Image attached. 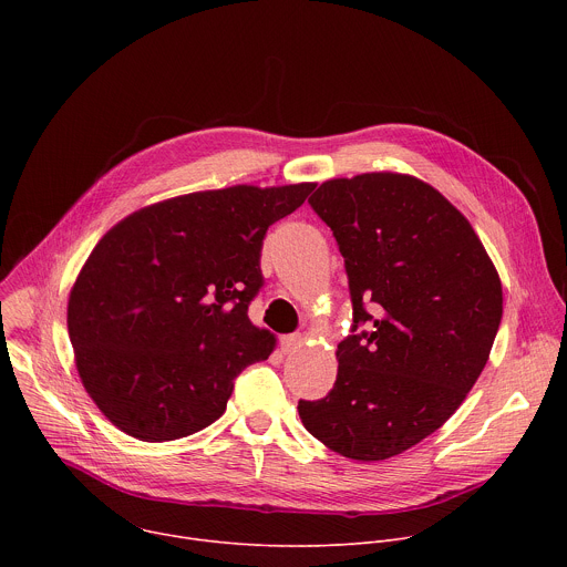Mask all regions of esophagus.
Here are the masks:
<instances>
[{
	"instance_id": "obj_1",
	"label": "esophagus",
	"mask_w": 567,
	"mask_h": 567,
	"mask_svg": "<svg viewBox=\"0 0 567 567\" xmlns=\"http://www.w3.org/2000/svg\"><path fill=\"white\" fill-rule=\"evenodd\" d=\"M280 343H282V352L289 354V352H296L302 346V337L300 334H287V337H282Z\"/></svg>"
}]
</instances>
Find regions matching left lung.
Masks as SVG:
<instances>
[{
	"label": "left lung",
	"mask_w": 567,
	"mask_h": 567,
	"mask_svg": "<svg viewBox=\"0 0 567 567\" xmlns=\"http://www.w3.org/2000/svg\"><path fill=\"white\" fill-rule=\"evenodd\" d=\"M309 204L346 260L352 334L334 388L298 415L350 460H388L435 433L487 365L501 278L468 219L415 177L332 179Z\"/></svg>",
	"instance_id": "obj_1"
}]
</instances>
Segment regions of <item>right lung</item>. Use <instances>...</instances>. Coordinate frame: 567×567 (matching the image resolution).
<instances>
[{"label": "right lung", "mask_w": 567, "mask_h": 567, "mask_svg": "<svg viewBox=\"0 0 567 567\" xmlns=\"http://www.w3.org/2000/svg\"><path fill=\"white\" fill-rule=\"evenodd\" d=\"M313 184L233 186L141 208L94 247L69 296L75 368L101 413L143 442L193 435L276 339L249 320L269 226Z\"/></svg>", "instance_id": "add662e5"}]
</instances>
